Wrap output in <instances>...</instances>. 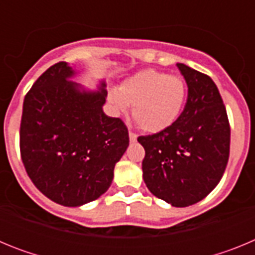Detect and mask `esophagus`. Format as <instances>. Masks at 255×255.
I'll use <instances>...</instances> for the list:
<instances>
[{"label": "esophagus", "mask_w": 255, "mask_h": 255, "mask_svg": "<svg viewBox=\"0 0 255 255\" xmlns=\"http://www.w3.org/2000/svg\"><path fill=\"white\" fill-rule=\"evenodd\" d=\"M136 138H138V135L135 134V132L132 131H129V139L131 143H134V141H136Z\"/></svg>", "instance_id": "esophagus-1"}]
</instances>
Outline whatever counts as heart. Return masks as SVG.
Segmentation results:
<instances>
[{
	"label": "heart",
	"instance_id": "obj_1",
	"mask_svg": "<svg viewBox=\"0 0 255 255\" xmlns=\"http://www.w3.org/2000/svg\"><path fill=\"white\" fill-rule=\"evenodd\" d=\"M116 111L131 114L141 130L159 132L176 123L185 108L188 85L180 76L157 70H141L108 96Z\"/></svg>",
	"mask_w": 255,
	"mask_h": 255
}]
</instances>
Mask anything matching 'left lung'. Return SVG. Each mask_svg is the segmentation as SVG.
<instances>
[{
	"instance_id": "obj_1",
	"label": "left lung",
	"mask_w": 255,
	"mask_h": 255,
	"mask_svg": "<svg viewBox=\"0 0 255 255\" xmlns=\"http://www.w3.org/2000/svg\"><path fill=\"white\" fill-rule=\"evenodd\" d=\"M188 84L181 116L166 130L139 136L145 157L143 179L153 195L173 207L206 198L224 175L230 124L217 87L208 75L177 64Z\"/></svg>"
}]
</instances>
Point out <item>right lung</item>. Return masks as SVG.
Instances as JSON below:
<instances>
[{"instance_id": "obj_1", "label": "right lung", "mask_w": 255, "mask_h": 255, "mask_svg": "<svg viewBox=\"0 0 255 255\" xmlns=\"http://www.w3.org/2000/svg\"><path fill=\"white\" fill-rule=\"evenodd\" d=\"M66 62L47 69L22 105L20 154L38 190L55 203L79 207L100 198L111 185L115 164L129 145L119 117L103 114L100 92L80 89Z\"/></svg>"}]
</instances>
